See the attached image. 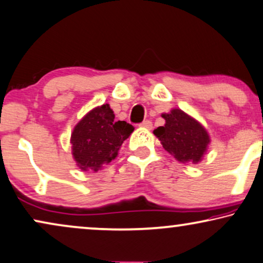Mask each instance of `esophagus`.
<instances>
[{"instance_id":"1","label":"esophagus","mask_w":263,"mask_h":263,"mask_svg":"<svg viewBox=\"0 0 263 263\" xmlns=\"http://www.w3.org/2000/svg\"><path fill=\"white\" fill-rule=\"evenodd\" d=\"M139 126H142V127H144V128L152 129V127H153V122H152L151 120H144Z\"/></svg>"}]
</instances>
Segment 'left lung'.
<instances>
[{
	"label": "left lung",
	"instance_id": "left-lung-1",
	"mask_svg": "<svg viewBox=\"0 0 263 263\" xmlns=\"http://www.w3.org/2000/svg\"><path fill=\"white\" fill-rule=\"evenodd\" d=\"M166 124L154 129L166 152L181 162L198 164L210 143L208 132L197 120L179 109L162 114Z\"/></svg>",
	"mask_w": 263,
	"mask_h": 263
}]
</instances>
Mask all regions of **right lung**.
<instances>
[{"instance_id":"1","label":"right lung","mask_w":263,"mask_h":263,"mask_svg":"<svg viewBox=\"0 0 263 263\" xmlns=\"http://www.w3.org/2000/svg\"><path fill=\"white\" fill-rule=\"evenodd\" d=\"M109 104L95 108L75 126L71 134L72 155L82 171H98L118 156V152L135 127L115 121Z\"/></svg>"}]
</instances>
